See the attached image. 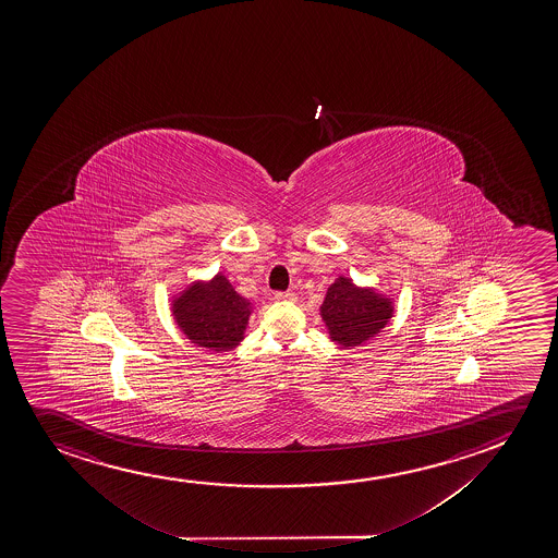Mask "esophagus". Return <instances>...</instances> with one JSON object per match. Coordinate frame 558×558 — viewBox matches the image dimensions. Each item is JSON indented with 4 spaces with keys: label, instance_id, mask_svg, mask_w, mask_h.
I'll return each instance as SVG.
<instances>
[{
    "label": "esophagus",
    "instance_id": "1",
    "mask_svg": "<svg viewBox=\"0 0 558 558\" xmlns=\"http://www.w3.org/2000/svg\"><path fill=\"white\" fill-rule=\"evenodd\" d=\"M276 300L279 302H294L296 300V294L292 292V290H287V292H276Z\"/></svg>",
    "mask_w": 558,
    "mask_h": 558
}]
</instances>
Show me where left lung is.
Returning a JSON list of instances; mask_svg holds the SVG:
<instances>
[{
    "label": "left lung",
    "mask_w": 558,
    "mask_h": 558,
    "mask_svg": "<svg viewBox=\"0 0 558 558\" xmlns=\"http://www.w3.org/2000/svg\"><path fill=\"white\" fill-rule=\"evenodd\" d=\"M393 300L372 287H357L340 276L327 290L320 305V319L332 342L355 348L379 335L393 317Z\"/></svg>",
    "instance_id": "8db88e82"
}]
</instances>
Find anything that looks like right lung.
Here are the masks:
<instances>
[{
	"instance_id": "right-lung-1",
	"label": "right lung",
	"mask_w": 558,
	"mask_h": 558,
	"mask_svg": "<svg viewBox=\"0 0 558 558\" xmlns=\"http://www.w3.org/2000/svg\"><path fill=\"white\" fill-rule=\"evenodd\" d=\"M171 305L182 335L195 345L218 353L239 345L253 313V304L231 287L223 274L187 284L172 298Z\"/></svg>"
}]
</instances>
